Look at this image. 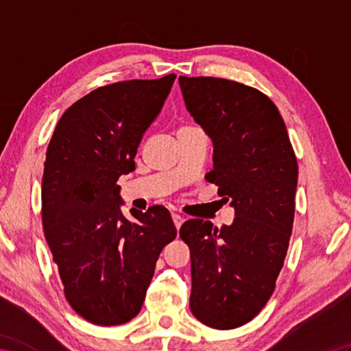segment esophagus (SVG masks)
Segmentation results:
<instances>
[{
	"label": "esophagus",
	"instance_id": "1",
	"mask_svg": "<svg viewBox=\"0 0 351 351\" xmlns=\"http://www.w3.org/2000/svg\"><path fill=\"white\" fill-rule=\"evenodd\" d=\"M171 220H173L176 229H180V228H181V225H182V221H184L180 214H171Z\"/></svg>",
	"mask_w": 351,
	"mask_h": 351
}]
</instances>
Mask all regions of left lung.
I'll list each match as a JSON object with an SVG mask.
<instances>
[{
    "mask_svg": "<svg viewBox=\"0 0 351 351\" xmlns=\"http://www.w3.org/2000/svg\"><path fill=\"white\" fill-rule=\"evenodd\" d=\"M185 107L214 145L206 181L235 210L232 225L191 219L190 308L200 323L235 329L270 299L287 256L299 167L285 122L267 95L237 81L180 77Z\"/></svg>",
    "mask_w": 351,
    "mask_h": 351,
    "instance_id": "left-lung-1",
    "label": "left lung"
}]
</instances>
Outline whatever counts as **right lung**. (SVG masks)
Wrapping results in <instances>:
<instances>
[{"label": "right lung", "instance_id": "obj_1", "mask_svg": "<svg viewBox=\"0 0 351 351\" xmlns=\"http://www.w3.org/2000/svg\"><path fill=\"white\" fill-rule=\"evenodd\" d=\"M176 75L98 87L64 111L42 178L45 238L72 309L98 326L136 317L162 247L176 228L164 206L121 211L117 180L161 111Z\"/></svg>", "mask_w": 351, "mask_h": 351}]
</instances>
